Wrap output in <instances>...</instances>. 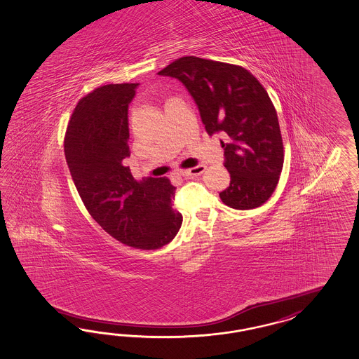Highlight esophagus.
Here are the masks:
<instances>
[{
  "label": "esophagus",
  "mask_w": 359,
  "mask_h": 359,
  "mask_svg": "<svg viewBox=\"0 0 359 359\" xmlns=\"http://www.w3.org/2000/svg\"><path fill=\"white\" fill-rule=\"evenodd\" d=\"M205 165H196V166H194V168H190V169L182 170V172H181V175H184V177H190V175H202V173H205Z\"/></svg>",
  "instance_id": "obj_1"
}]
</instances>
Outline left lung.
Returning a JSON list of instances; mask_svg holds the SVG:
<instances>
[{
	"mask_svg": "<svg viewBox=\"0 0 359 359\" xmlns=\"http://www.w3.org/2000/svg\"><path fill=\"white\" fill-rule=\"evenodd\" d=\"M184 83L198 104L205 131L222 133L231 184L220 193L224 205L252 210L274 193L283 168V142L277 111L265 88L245 68L184 56L158 72Z\"/></svg>",
	"mask_w": 359,
	"mask_h": 359,
	"instance_id": "8db88e82",
	"label": "left lung"
}]
</instances>
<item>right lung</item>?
I'll return each mask as SVG.
<instances>
[{
  "label": "right lung",
  "mask_w": 359,
  "mask_h": 359,
  "mask_svg": "<svg viewBox=\"0 0 359 359\" xmlns=\"http://www.w3.org/2000/svg\"><path fill=\"white\" fill-rule=\"evenodd\" d=\"M137 83H109L82 97L73 110L64 152L73 182L93 219L124 245L154 250L175 238L182 215L173 208L169 178L136 181L123 160L128 103Z\"/></svg>",
  "instance_id": "right-lung-1"
}]
</instances>
